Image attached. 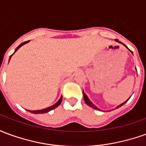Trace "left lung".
Here are the masks:
<instances>
[{"mask_svg": "<svg viewBox=\"0 0 146 146\" xmlns=\"http://www.w3.org/2000/svg\"><path fill=\"white\" fill-rule=\"evenodd\" d=\"M115 41L118 42V43H119V44H123L122 42L119 41L118 40H115ZM123 45H124V44H123ZM83 95H84V102H85L86 104L88 105V106H89L90 107H92V108H93V109H95V110H100V109H98V108L96 106H95V105H94V104H93V103H92V102H91V100H90V99H89V98H88V96L86 95V94H85V93H84V92H83ZM128 99H129V98H128ZM128 99H127V101H126V102H123L122 104L119 105V106H117V107H116V108L121 107V106H122L123 105H124V104H125V103H126V102H127L128 101Z\"/></svg>", "mask_w": 146, "mask_h": 146, "instance_id": "obj_1", "label": "left lung"}]
</instances>
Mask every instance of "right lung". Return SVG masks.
I'll use <instances>...</instances> for the list:
<instances>
[{"label": "right lung", "instance_id": "add662e5", "mask_svg": "<svg viewBox=\"0 0 146 146\" xmlns=\"http://www.w3.org/2000/svg\"><path fill=\"white\" fill-rule=\"evenodd\" d=\"M28 42H30V40H28V41H26V42H23V43H22V44H21L20 45H19V46H18L17 48H15V52H14V53H13V54H11V56H10V58H9V61H10V59H11V56H12V55H13V54H14L15 53V52H16V51H17L18 50H19V48H20L21 47H22V46H23V45L26 44H27ZM62 96H61V98H59V100H58V101L57 102L55 103V104L53 105L52 106H51V107L46 108V109H44V110H34V111H31V110H28V111H29V112H30V113H34V114H40V113H48L49 111H51V110H54V109H55V108H56V107H58V106H59V105L61 104V102H62Z\"/></svg>", "mask_w": 146, "mask_h": 146}]
</instances>
